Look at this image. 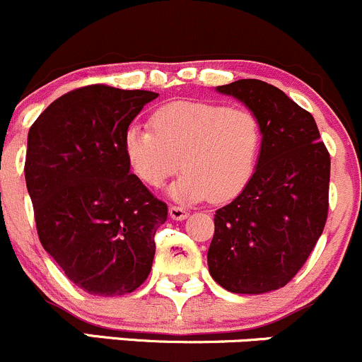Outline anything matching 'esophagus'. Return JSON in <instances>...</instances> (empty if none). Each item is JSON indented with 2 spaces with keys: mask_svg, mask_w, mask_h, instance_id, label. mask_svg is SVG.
<instances>
[{
  "mask_svg": "<svg viewBox=\"0 0 362 362\" xmlns=\"http://www.w3.org/2000/svg\"><path fill=\"white\" fill-rule=\"evenodd\" d=\"M170 216L173 220H185L189 216V213L182 206H170Z\"/></svg>",
  "mask_w": 362,
  "mask_h": 362,
  "instance_id": "esophagus-1",
  "label": "esophagus"
}]
</instances>
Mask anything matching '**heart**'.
<instances>
[{"label":"heart","mask_w":362,"mask_h":362,"mask_svg":"<svg viewBox=\"0 0 362 362\" xmlns=\"http://www.w3.org/2000/svg\"><path fill=\"white\" fill-rule=\"evenodd\" d=\"M151 128L132 124L123 136L128 165L149 187H163L178 166L184 173L168 194L182 203L206 197L223 203L250 184L260 154L262 127L248 109L177 100L152 112Z\"/></svg>","instance_id":"1"}]
</instances>
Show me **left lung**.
Instances as JSON below:
<instances>
[{
  "mask_svg": "<svg viewBox=\"0 0 362 362\" xmlns=\"http://www.w3.org/2000/svg\"><path fill=\"white\" fill-rule=\"evenodd\" d=\"M216 91L258 117L262 147L245 191L215 211L208 269L227 291L279 290L302 269L325 229L329 154L312 114L276 86L239 79Z\"/></svg>",
  "mask_w": 362,
  "mask_h": 362,
  "instance_id": "obj_1",
  "label": "left lung"
}]
</instances>
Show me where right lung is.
Returning <instances> with one entry per match:
<instances>
[{
    "mask_svg": "<svg viewBox=\"0 0 362 362\" xmlns=\"http://www.w3.org/2000/svg\"><path fill=\"white\" fill-rule=\"evenodd\" d=\"M146 90L91 85L40 114L28 135L25 184L45 251L90 295H127L149 276L168 206L130 173L123 136Z\"/></svg>",
    "mask_w": 362,
    "mask_h": 362,
    "instance_id": "right-lung-1",
    "label": "right lung"
}]
</instances>
